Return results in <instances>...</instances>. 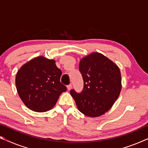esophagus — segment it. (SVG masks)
<instances>
[{
  "label": "esophagus",
  "mask_w": 148,
  "mask_h": 148,
  "mask_svg": "<svg viewBox=\"0 0 148 148\" xmlns=\"http://www.w3.org/2000/svg\"><path fill=\"white\" fill-rule=\"evenodd\" d=\"M71 88H72V85H71V84L68 85V86H67V89H68V90H69V91L71 90Z\"/></svg>",
  "instance_id": "esophagus-1"
}]
</instances>
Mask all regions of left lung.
Returning a JSON list of instances; mask_svg holds the SVG:
<instances>
[{
    "mask_svg": "<svg viewBox=\"0 0 148 148\" xmlns=\"http://www.w3.org/2000/svg\"><path fill=\"white\" fill-rule=\"evenodd\" d=\"M84 79L80 93L70 91L79 110L90 117H97L110 110L121 90V75L116 64L108 58L92 52L79 62Z\"/></svg>",
    "mask_w": 148,
    "mask_h": 148,
    "instance_id": "obj_1",
    "label": "left lung"
}]
</instances>
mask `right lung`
Masks as SVG:
<instances>
[{"label":"right lung","mask_w":148,"mask_h":148,"mask_svg":"<svg viewBox=\"0 0 148 148\" xmlns=\"http://www.w3.org/2000/svg\"><path fill=\"white\" fill-rule=\"evenodd\" d=\"M61 75L55 60L43 56L23 64L16 75L15 84L24 104L36 112L50 110L60 95L66 90V87L60 82Z\"/></svg>","instance_id":"right-lung-1"}]
</instances>
